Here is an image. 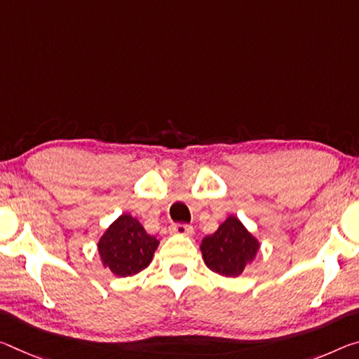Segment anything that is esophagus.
<instances>
[{
    "mask_svg": "<svg viewBox=\"0 0 359 359\" xmlns=\"http://www.w3.org/2000/svg\"><path fill=\"white\" fill-rule=\"evenodd\" d=\"M170 233H174V235H182V236H191L193 235V229H191L190 225L177 224V225L170 226Z\"/></svg>",
    "mask_w": 359,
    "mask_h": 359,
    "instance_id": "esophagus-1",
    "label": "esophagus"
}]
</instances>
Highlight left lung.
<instances>
[{
    "label": "left lung",
    "mask_w": 359,
    "mask_h": 359,
    "mask_svg": "<svg viewBox=\"0 0 359 359\" xmlns=\"http://www.w3.org/2000/svg\"><path fill=\"white\" fill-rule=\"evenodd\" d=\"M200 249L209 270L236 278L257 257L260 241L236 215H229L212 235L203 238Z\"/></svg>",
    "instance_id": "obj_1"
}]
</instances>
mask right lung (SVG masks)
Returning <instances> with one entry per match:
<instances>
[{"instance_id": "1", "label": "right lung", "mask_w": 359, "mask_h": 359, "mask_svg": "<svg viewBox=\"0 0 359 359\" xmlns=\"http://www.w3.org/2000/svg\"><path fill=\"white\" fill-rule=\"evenodd\" d=\"M159 246L130 214H121L108 225L97 241L102 265L119 278L134 276L145 270Z\"/></svg>"}]
</instances>
